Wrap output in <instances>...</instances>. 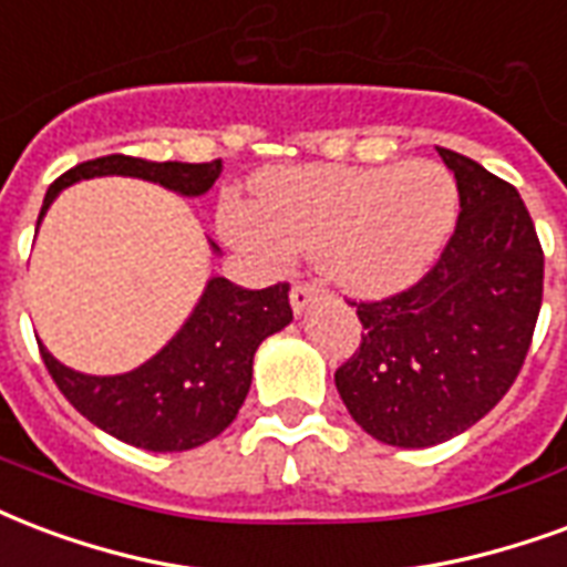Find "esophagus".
Here are the masks:
<instances>
[{"label":"esophagus","instance_id":"34e87169","mask_svg":"<svg viewBox=\"0 0 567 567\" xmlns=\"http://www.w3.org/2000/svg\"><path fill=\"white\" fill-rule=\"evenodd\" d=\"M316 285L309 282H297L295 288H291V309H295V316H303L306 306L316 300Z\"/></svg>","mask_w":567,"mask_h":567}]
</instances>
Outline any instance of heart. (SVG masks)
<instances>
[{"mask_svg":"<svg viewBox=\"0 0 567 567\" xmlns=\"http://www.w3.org/2000/svg\"><path fill=\"white\" fill-rule=\"evenodd\" d=\"M460 213V186L439 162L306 165L258 183V207L225 200L221 230L264 261L312 255L348 295L384 297L433 267Z\"/></svg>","mask_w":567,"mask_h":567,"instance_id":"b5f03b06","label":"heart"}]
</instances>
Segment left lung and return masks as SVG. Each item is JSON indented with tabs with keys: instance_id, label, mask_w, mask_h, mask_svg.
<instances>
[{
	"instance_id": "obj_1",
	"label": "left lung",
	"mask_w": 567,
	"mask_h": 567,
	"mask_svg": "<svg viewBox=\"0 0 567 567\" xmlns=\"http://www.w3.org/2000/svg\"><path fill=\"white\" fill-rule=\"evenodd\" d=\"M460 219L421 282L354 303L363 342L337 369L348 414L393 447H430L484 417L523 369L544 295V251L519 192L439 146Z\"/></svg>"
}]
</instances>
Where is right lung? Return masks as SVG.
<instances>
[{
    "label": "right lung",
    "instance_id": "add662e5",
    "mask_svg": "<svg viewBox=\"0 0 567 567\" xmlns=\"http://www.w3.org/2000/svg\"><path fill=\"white\" fill-rule=\"evenodd\" d=\"M137 177L186 198H198L219 179L221 162H146L102 155L65 171L44 195V213L71 183L90 177ZM219 251L216 243H209ZM288 282L249 291L213 276L195 312L155 358L123 375H83L41 348V360L62 396L90 423L134 447L167 454L216 439L240 412L251 384V360L264 339L291 324Z\"/></svg>",
    "mask_w": 567,
    "mask_h": 567
}]
</instances>
